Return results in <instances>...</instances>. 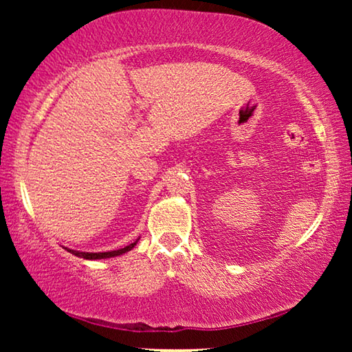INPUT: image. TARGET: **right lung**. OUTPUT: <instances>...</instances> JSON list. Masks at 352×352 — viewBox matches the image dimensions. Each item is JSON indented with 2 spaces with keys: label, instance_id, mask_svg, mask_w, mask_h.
Here are the masks:
<instances>
[{
  "label": "right lung",
  "instance_id": "right-lung-1",
  "mask_svg": "<svg viewBox=\"0 0 352 352\" xmlns=\"http://www.w3.org/2000/svg\"><path fill=\"white\" fill-rule=\"evenodd\" d=\"M138 241H140V237L138 239H136L135 242H132V243H129L127 247H124V248H119V250H113V252H102V253H88V252H77V250H71V248H67L68 252L71 253V254H74V256H77V258H83V259H88V261H94V259H109V258H116V256H121V254H124V253H127V252H130V250H132L136 243H138Z\"/></svg>",
  "mask_w": 352,
  "mask_h": 352
}]
</instances>
